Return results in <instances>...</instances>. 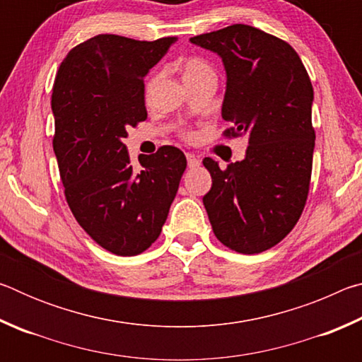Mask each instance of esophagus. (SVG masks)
Masks as SVG:
<instances>
[{
    "label": "esophagus",
    "instance_id": "esophagus-1",
    "mask_svg": "<svg viewBox=\"0 0 362 362\" xmlns=\"http://www.w3.org/2000/svg\"><path fill=\"white\" fill-rule=\"evenodd\" d=\"M187 163H188V168H198L199 166V159L196 158L193 153H187Z\"/></svg>",
    "mask_w": 362,
    "mask_h": 362
}]
</instances>
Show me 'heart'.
<instances>
[{"label":"heart","instance_id":"obj_1","mask_svg":"<svg viewBox=\"0 0 362 362\" xmlns=\"http://www.w3.org/2000/svg\"><path fill=\"white\" fill-rule=\"evenodd\" d=\"M211 69L207 66L203 60H198V59H192L187 62L185 66V75H189V73H198V71H209Z\"/></svg>","mask_w":362,"mask_h":362}]
</instances>
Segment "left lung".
<instances>
[{
    "label": "left lung",
    "mask_w": 362,
    "mask_h": 362,
    "mask_svg": "<svg viewBox=\"0 0 362 362\" xmlns=\"http://www.w3.org/2000/svg\"><path fill=\"white\" fill-rule=\"evenodd\" d=\"M216 52L226 73L225 136H247L243 161L222 169L203 164L212 187L203 203L217 240L241 254H259L289 235L308 196L315 129L313 86L286 41L250 25H230L189 38Z\"/></svg>",
    "instance_id": "obj_1"
}]
</instances>
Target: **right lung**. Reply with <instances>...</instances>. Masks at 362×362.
Returning <instances> with one entry per match:
<instances>
[{
    "mask_svg": "<svg viewBox=\"0 0 362 362\" xmlns=\"http://www.w3.org/2000/svg\"><path fill=\"white\" fill-rule=\"evenodd\" d=\"M175 38L137 41L97 35L66 54L52 88L54 153L73 216L116 255H137L158 240L187 158L175 146L139 156L122 140L146 119L144 78Z\"/></svg>",
    "mask_w": 362,
    "mask_h": 362,
    "instance_id": "add662e5",
    "label": "right lung"
}]
</instances>
